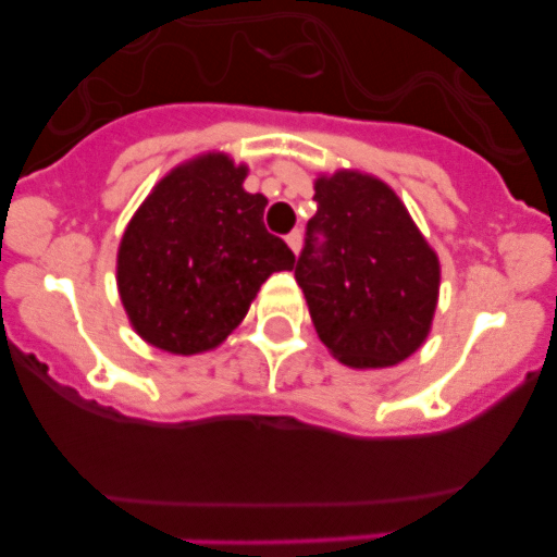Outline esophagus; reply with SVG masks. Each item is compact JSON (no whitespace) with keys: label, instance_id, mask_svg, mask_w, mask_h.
Returning a JSON list of instances; mask_svg holds the SVG:
<instances>
[{"label":"esophagus","instance_id":"esophagus-1","mask_svg":"<svg viewBox=\"0 0 557 557\" xmlns=\"http://www.w3.org/2000/svg\"><path fill=\"white\" fill-rule=\"evenodd\" d=\"M285 243H288L290 250H294V256H299V250H301V234L299 232H290L288 237H285Z\"/></svg>","mask_w":557,"mask_h":557}]
</instances>
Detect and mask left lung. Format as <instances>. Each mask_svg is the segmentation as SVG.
I'll return each instance as SVG.
<instances>
[{"mask_svg": "<svg viewBox=\"0 0 557 557\" xmlns=\"http://www.w3.org/2000/svg\"><path fill=\"white\" fill-rule=\"evenodd\" d=\"M314 201L296 283L320 342L352 369L407 361L434 323L440 256L396 190L374 174H318ZM314 231L326 237L320 248Z\"/></svg>", "mask_w": 557, "mask_h": 557, "instance_id": "1", "label": "left lung"}]
</instances>
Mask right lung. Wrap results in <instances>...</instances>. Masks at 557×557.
I'll return each instance as SVG.
<instances>
[{"instance_id": "right-lung-1", "label": "right lung", "mask_w": 557, "mask_h": 557, "mask_svg": "<svg viewBox=\"0 0 557 557\" xmlns=\"http://www.w3.org/2000/svg\"><path fill=\"white\" fill-rule=\"evenodd\" d=\"M245 164L201 153L174 166L139 205L117 245V294L132 329L172 356L215 350L274 272L296 256L263 226L267 196Z\"/></svg>"}]
</instances>
